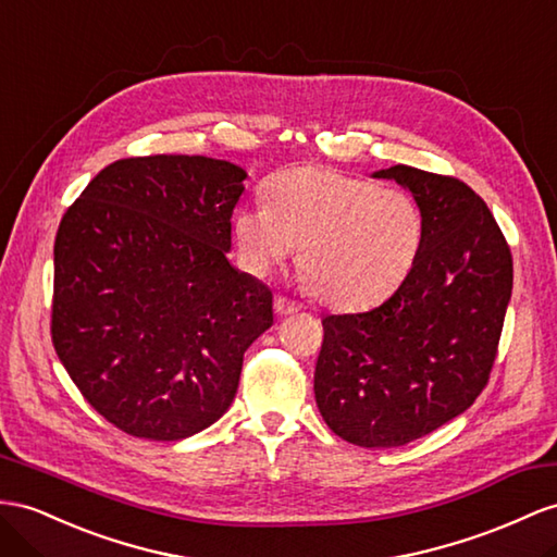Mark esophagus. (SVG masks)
I'll return each mask as SVG.
<instances>
[{"instance_id":"esophagus-1","label":"esophagus","mask_w":557,"mask_h":557,"mask_svg":"<svg viewBox=\"0 0 557 557\" xmlns=\"http://www.w3.org/2000/svg\"><path fill=\"white\" fill-rule=\"evenodd\" d=\"M301 310V306L294 304L292 298H284V296H277L275 298V312L277 315H294V312Z\"/></svg>"}]
</instances>
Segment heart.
<instances>
[{
	"instance_id": "1",
	"label": "heart",
	"mask_w": 557,
	"mask_h": 557,
	"mask_svg": "<svg viewBox=\"0 0 557 557\" xmlns=\"http://www.w3.org/2000/svg\"><path fill=\"white\" fill-rule=\"evenodd\" d=\"M265 205L235 213L242 259L265 275L296 249L312 296L334 308L376 306L400 289L423 247L417 199L324 164L275 171Z\"/></svg>"
}]
</instances>
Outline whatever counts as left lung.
Segmentation results:
<instances>
[{
    "mask_svg": "<svg viewBox=\"0 0 557 557\" xmlns=\"http://www.w3.org/2000/svg\"><path fill=\"white\" fill-rule=\"evenodd\" d=\"M423 213L419 261L388 301L326 315L315 364L324 423L358 447H400L487 386L512 292V256L492 211L459 178L395 164Z\"/></svg>",
    "mask_w": 557,
    "mask_h": 557,
    "instance_id": "left-lung-1",
    "label": "left lung"
}]
</instances>
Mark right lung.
<instances>
[{
  "label": "right lung",
  "instance_id": "obj_1",
  "mask_svg": "<svg viewBox=\"0 0 557 557\" xmlns=\"http://www.w3.org/2000/svg\"><path fill=\"white\" fill-rule=\"evenodd\" d=\"M247 171L202 154L108 164L53 245L51 341L98 414L174 442L233 405L273 292L227 261Z\"/></svg>",
  "mask_w": 557,
  "mask_h": 557
}]
</instances>
